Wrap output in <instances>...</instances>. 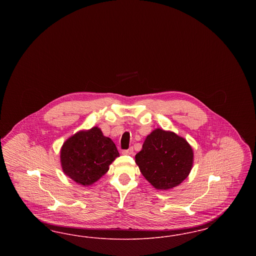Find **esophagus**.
Segmentation results:
<instances>
[{
	"instance_id": "1",
	"label": "esophagus",
	"mask_w": 256,
	"mask_h": 256,
	"mask_svg": "<svg viewBox=\"0 0 256 256\" xmlns=\"http://www.w3.org/2000/svg\"><path fill=\"white\" fill-rule=\"evenodd\" d=\"M122 154H126V156H132L134 154V148H130L128 150H122Z\"/></svg>"
}]
</instances>
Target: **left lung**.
Listing matches in <instances>:
<instances>
[{"instance_id": "1", "label": "left lung", "mask_w": 256, "mask_h": 256, "mask_svg": "<svg viewBox=\"0 0 256 256\" xmlns=\"http://www.w3.org/2000/svg\"><path fill=\"white\" fill-rule=\"evenodd\" d=\"M135 162L154 188L168 190L188 176L193 165V150L182 137L158 128L146 136Z\"/></svg>"}]
</instances>
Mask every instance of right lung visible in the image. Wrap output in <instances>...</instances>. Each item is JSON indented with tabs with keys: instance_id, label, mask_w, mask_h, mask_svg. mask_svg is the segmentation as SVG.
Wrapping results in <instances>:
<instances>
[{
	"instance_id": "right-lung-1",
	"label": "right lung",
	"mask_w": 256,
	"mask_h": 256,
	"mask_svg": "<svg viewBox=\"0 0 256 256\" xmlns=\"http://www.w3.org/2000/svg\"><path fill=\"white\" fill-rule=\"evenodd\" d=\"M119 156L113 141L104 136L97 126L78 132L61 148L63 172L76 182L88 186L100 180Z\"/></svg>"
}]
</instances>
